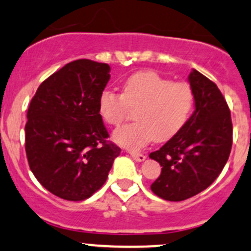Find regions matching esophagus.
Listing matches in <instances>:
<instances>
[{
	"mask_svg": "<svg viewBox=\"0 0 251 251\" xmlns=\"http://www.w3.org/2000/svg\"><path fill=\"white\" fill-rule=\"evenodd\" d=\"M130 155L132 156V159L133 160H136V161H144L146 160V155H144V154H141V153H130Z\"/></svg>",
	"mask_w": 251,
	"mask_h": 251,
	"instance_id": "esophagus-1",
	"label": "esophagus"
}]
</instances>
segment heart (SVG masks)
Instances as JSON below:
<instances>
[{
	"instance_id": "obj_1",
	"label": "heart",
	"mask_w": 251,
	"mask_h": 251,
	"mask_svg": "<svg viewBox=\"0 0 251 251\" xmlns=\"http://www.w3.org/2000/svg\"><path fill=\"white\" fill-rule=\"evenodd\" d=\"M194 92L187 82H174L155 72H140L124 82L123 93L105 90L98 98L100 118L120 126L135 110L136 123L114 132L119 146L138 151L151 142H168L178 135L194 109Z\"/></svg>"
}]
</instances>
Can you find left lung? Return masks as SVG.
I'll return each mask as SVG.
<instances>
[{"instance_id":"left-lung-1","label":"left lung","mask_w":251,"mask_h":251,"mask_svg":"<svg viewBox=\"0 0 251 251\" xmlns=\"http://www.w3.org/2000/svg\"><path fill=\"white\" fill-rule=\"evenodd\" d=\"M188 80L196 110L178 135L149 154L163 166L151 192L169 201H186L206 189L221 174L232 148L231 111L221 91L196 69Z\"/></svg>"}]
</instances>
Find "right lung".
Segmentation results:
<instances>
[{
  "label": "right lung",
  "instance_id": "obj_1",
  "mask_svg": "<svg viewBox=\"0 0 251 251\" xmlns=\"http://www.w3.org/2000/svg\"><path fill=\"white\" fill-rule=\"evenodd\" d=\"M109 72L105 63L74 60L47 77L30 102L25 125L30 170L65 201H85L97 192L121 151L107 140L98 110Z\"/></svg>",
  "mask_w": 251,
  "mask_h": 251
}]
</instances>
